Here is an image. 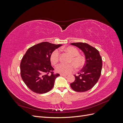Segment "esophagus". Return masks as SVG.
I'll return each instance as SVG.
<instances>
[{"label":"esophagus","mask_w":123,"mask_h":123,"mask_svg":"<svg viewBox=\"0 0 123 123\" xmlns=\"http://www.w3.org/2000/svg\"><path fill=\"white\" fill-rule=\"evenodd\" d=\"M60 75L62 76H67V75H66V74H60Z\"/></svg>","instance_id":"obj_1"}]
</instances>
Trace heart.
<instances>
[{
    "mask_svg": "<svg viewBox=\"0 0 123 123\" xmlns=\"http://www.w3.org/2000/svg\"><path fill=\"white\" fill-rule=\"evenodd\" d=\"M71 57L69 60V64H60L55 68L57 73L62 74H68L72 72L75 70L76 66L77 69H80L85 65V60L83 56L79 54V52L76 48L73 47H68L65 49ZM50 61L53 65L57 64L59 59V52L58 50H54L50 55Z\"/></svg>",
    "mask_w": 123,
    "mask_h": 123,
    "instance_id": "heart-1",
    "label": "heart"
}]
</instances>
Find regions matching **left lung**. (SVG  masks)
Segmentation results:
<instances>
[{"mask_svg":"<svg viewBox=\"0 0 123 123\" xmlns=\"http://www.w3.org/2000/svg\"><path fill=\"white\" fill-rule=\"evenodd\" d=\"M82 51L85 55V64L83 69L74 75L75 80L70 84L73 90L76 92H85L90 90L97 83L102 68V59L96 48L83 43H71Z\"/></svg>","mask_w":123,"mask_h":123,"instance_id":"obj_1","label":"left lung"}]
</instances>
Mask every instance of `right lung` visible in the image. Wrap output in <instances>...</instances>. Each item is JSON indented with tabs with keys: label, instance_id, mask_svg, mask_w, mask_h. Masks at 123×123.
<instances>
[{
	"label": "right lung",
	"instance_id": "right-lung-1",
	"mask_svg": "<svg viewBox=\"0 0 123 123\" xmlns=\"http://www.w3.org/2000/svg\"><path fill=\"white\" fill-rule=\"evenodd\" d=\"M62 44L42 42L33 46L26 52L20 62V75L26 86L36 93L50 91L55 80L59 76L54 74L50 55Z\"/></svg>",
	"mask_w": 123,
	"mask_h": 123
}]
</instances>
